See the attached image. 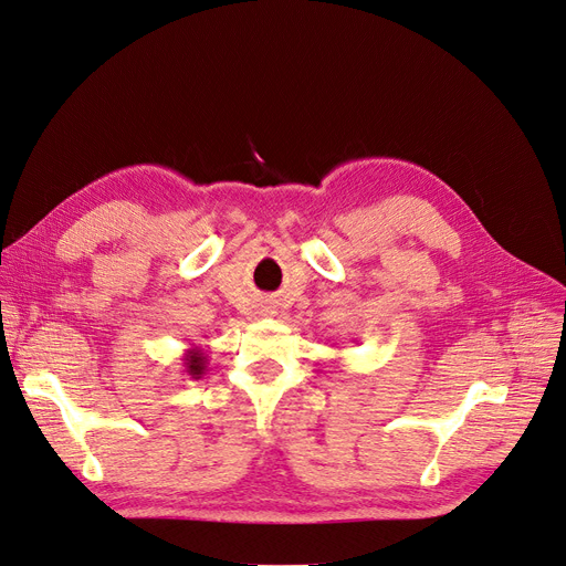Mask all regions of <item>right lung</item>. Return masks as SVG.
<instances>
[{
	"mask_svg": "<svg viewBox=\"0 0 566 566\" xmlns=\"http://www.w3.org/2000/svg\"><path fill=\"white\" fill-rule=\"evenodd\" d=\"M209 355L201 350L199 346H192V348H188L186 353H184V371L190 376V378H195V380H199L201 376H205L209 369Z\"/></svg>",
	"mask_w": 566,
	"mask_h": 566,
	"instance_id": "1",
	"label": "right lung"
}]
</instances>
